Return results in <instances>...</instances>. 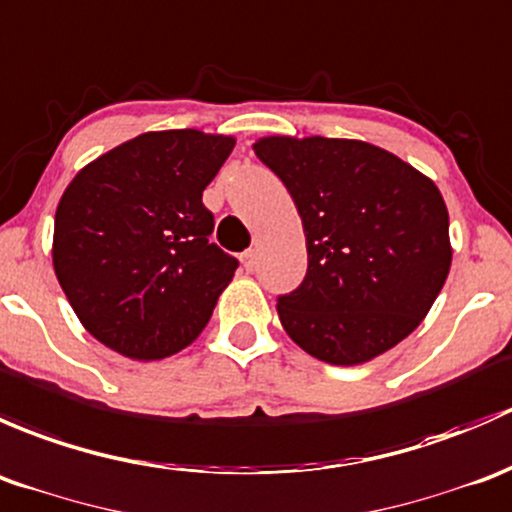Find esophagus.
Instances as JSON below:
<instances>
[{
  "mask_svg": "<svg viewBox=\"0 0 512 512\" xmlns=\"http://www.w3.org/2000/svg\"><path fill=\"white\" fill-rule=\"evenodd\" d=\"M241 263H244L246 271H256V263H258V249H249L241 254Z\"/></svg>",
  "mask_w": 512,
  "mask_h": 512,
  "instance_id": "esophagus-1",
  "label": "esophagus"
}]
</instances>
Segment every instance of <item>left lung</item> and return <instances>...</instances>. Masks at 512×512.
Segmentation results:
<instances>
[{"label":"left lung","instance_id":"8db88e82","mask_svg":"<svg viewBox=\"0 0 512 512\" xmlns=\"http://www.w3.org/2000/svg\"><path fill=\"white\" fill-rule=\"evenodd\" d=\"M254 152L303 219L308 273L276 305L295 345L330 365H362L414 333L451 268L439 187L362 140L271 135Z\"/></svg>","mask_w":512,"mask_h":512}]
</instances>
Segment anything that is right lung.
I'll list each match as a JSON object with an SVG mask.
<instances>
[{
	"label": "right lung",
	"mask_w": 512,
	"mask_h": 512,
	"mask_svg": "<svg viewBox=\"0 0 512 512\" xmlns=\"http://www.w3.org/2000/svg\"><path fill=\"white\" fill-rule=\"evenodd\" d=\"M231 135L162 130L113 147L63 192L54 271L96 340L130 360L187 347L234 278V256L209 241L202 192L234 150Z\"/></svg>",
	"instance_id": "add662e5"
}]
</instances>
